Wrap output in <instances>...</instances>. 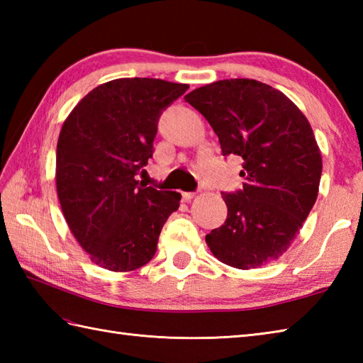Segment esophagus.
I'll return each instance as SVG.
<instances>
[{
	"mask_svg": "<svg viewBox=\"0 0 363 363\" xmlns=\"http://www.w3.org/2000/svg\"><path fill=\"white\" fill-rule=\"evenodd\" d=\"M195 191H182V199L184 201H191L195 198Z\"/></svg>",
	"mask_w": 363,
	"mask_h": 363,
	"instance_id": "obj_1",
	"label": "esophagus"
}]
</instances>
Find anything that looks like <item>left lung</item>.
Returning <instances> with one entry per match:
<instances>
[{
    "label": "left lung",
    "instance_id": "obj_1",
    "mask_svg": "<svg viewBox=\"0 0 363 363\" xmlns=\"http://www.w3.org/2000/svg\"><path fill=\"white\" fill-rule=\"evenodd\" d=\"M184 99L209 121L223 156L243 159V189L223 191L228 218L206 235L212 254L240 269L282 256L318 195L323 162L309 121L256 79L217 81Z\"/></svg>",
    "mask_w": 363,
    "mask_h": 363
}]
</instances>
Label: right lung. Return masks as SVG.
Returning <instances> with one entry per match:
<instances>
[{
	"label": "right lung",
	"instance_id": "add662e5",
	"mask_svg": "<svg viewBox=\"0 0 363 363\" xmlns=\"http://www.w3.org/2000/svg\"><path fill=\"white\" fill-rule=\"evenodd\" d=\"M187 84L121 78L84 96L57 140L56 186L64 217L96 265L133 272L148 264L181 194L138 186L152 157L162 112Z\"/></svg>",
	"mask_w": 363,
	"mask_h": 363
}]
</instances>
